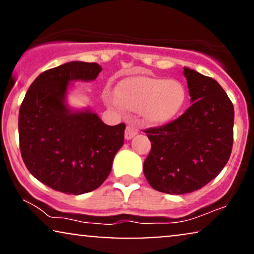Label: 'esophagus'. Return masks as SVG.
Masks as SVG:
<instances>
[{"mask_svg": "<svg viewBox=\"0 0 254 254\" xmlns=\"http://www.w3.org/2000/svg\"><path fill=\"white\" fill-rule=\"evenodd\" d=\"M136 134H137V127L135 126L134 124H130L128 125L126 128V131H125V138H126V140H130V138L134 137Z\"/></svg>", "mask_w": 254, "mask_h": 254, "instance_id": "obj_1", "label": "esophagus"}]
</instances>
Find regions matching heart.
Wrapping results in <instances>:
<instances>
[{"label": "heart", "instance_id": "obj_1", "mask_svg": "<svg viewBox=\"0 0 254 254\" xmlns=\"http://www.w3.org/2000/svg\"><path fill=\"white\" fill-rule=\"evenodd\" d=\"M185 97V89L179 82L140 76L121 83L116 96H110L107 102L112 106L142 111L145 120L159 124L178 113Z\"/></svg>", "mask_w": 254, "mask_h": 254}]
</instances>
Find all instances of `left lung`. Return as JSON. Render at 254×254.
Masks as SVG:
<instances>
[{
  "mask_svg": "<svg viewBox=\"0 0 254 254\" xmlns=\"http://www.w3.org/2000/svg\"><path fill=\"white\" fill-rule=\"evenodd\" d=\"M190 105L179 118L148 128L143 164L149 185L168 194L200 190L222 171L234 143V105L214 78L184 68Z\"/></svg>",
  "mask_w": 254,
  "mask_h": 254,
  "instance_id": "left-lung-1",
  "label": "left lung"
}]
</instances>
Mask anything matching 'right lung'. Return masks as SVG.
Masks as SVG:
<instances>
[{
    "label": "right lung",
    "mask_w": 254,
    "mask_h": 254,
    "mask_svg": "<svg viewBox=\"0 0 254 254\" xmlns=\"http://www.w3.org/2000/svg\"><path fill=\"white\" fill-rule=\"evenodd\" d=\"M98 64L71 61L41 72L19 109L20 154L26 168L51 189L79 195L98 189L109 177L124 144L126 125L107 126L89 109L67 105L72 81H93Z\"/></svg>",
    "instance_id": "add662e5"
}]
</instances>
